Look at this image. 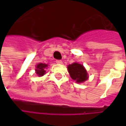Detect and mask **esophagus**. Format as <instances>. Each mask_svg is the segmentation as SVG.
Returning a JSON list of instances; mask_svg holds the SVG:
<instances>
[{
	"label": "esophagus",
	"mask_w": 126,
	"mask_h": 126,
	"mask_svg": "<svg viewBox=\"0 0 126 126\" xmlns=\"http://www.w3.org/2000/svg\"><path fill=\"white\" fill-rule=\"evenodd\" d=\"M55 62L57 64H62V60H56Z\"/></svg>",
	"instance_id": "obj_1"
}]
</instances>
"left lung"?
Segmentation results:
<instances>
[{
	"instance_id": "left-lung-1",
	"label": "left lung",
	"mask_w": 126,
	"mask_h": 126,
	"mask_svg": "<svg viewBox=\"0 0 126 126\" xmlns=\"http://www.w3.org/2000/svg\"><path fill=\"white\" fill-rule=\"evenodd\" d=\"M68 71L71 78L77 83H82L88 79V74L83 66L78 63H74L68 66Z\"/></svg>"
}]
</instances>
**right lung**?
I'll list each match as a JSON object with an SVG mask.
<instances>
[{
  "label": "right lung",
  "mask_w": 126,
  "mask_h": 126,
  "mask_svg": "<svg viewBox=\"0 0 126 126\" xmlns=\"http://www.w3.org/2000/svg\"><path fill=\"white\" fill-rule=\"evenodd\" d=\"M47 66V65L46 64H42V63L38 64L36 66V73L37 74V75L38 76H42L44 75L46 73L45 69Z\"/></svg>",
  "instance_id": "1"
}]
</instances>
